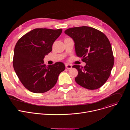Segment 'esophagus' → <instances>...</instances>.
<instances>
[{
    "mask_svg": "<svg viewBox=\"0 0 130 130\" xmlns=\"http://www.w3.org/2000/svg\"><path fill=\"white\" fill-rule=\"evenodd\" d=\"M65 67H66V68H67V69H71V68H72V66H71V65H70V64H66L65 65Z\"/></svg>",
    "mask_w": 130,
    "mask_h": 130,
    "instance_id": "1",
    "label": "esophagus"
}]
</instances>
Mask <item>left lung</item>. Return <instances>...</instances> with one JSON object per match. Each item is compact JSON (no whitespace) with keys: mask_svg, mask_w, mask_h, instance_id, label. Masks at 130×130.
I'll return each instance as SVG.
<instances>
[{"mask_svg":"<svg viewBox=\"0 0 130 130\" xmlns=\"http://www.w3.org/2000/svg\"><path fill=\"white\" fill-rule=\"evenodd\" d=\"M65 33L73 39L76 55L86 63L84 67L72 66L78 71L76 82L88 89L100 88L109 78L114 63L108 38L100 31L87 26L69 28Z\"/></svg>","mask_w":130,"mask_h":130,"instance_id":"obj_1","label":"left lung"}]
</instances>
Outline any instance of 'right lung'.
I'll return each mask as SVG.
<instances>
[{
    "mask_svg": "<svg viewBox=\"0 0 130 130\" xmlns=\"http://www.w3.org/2000/svg\"><path fill=\"white\" fill-rule=\"evenodd\" d=\"M62 29L37 28L25 34L15 46L13 65L23 85L34 93H43L57 83L65 68L62 62L46 66L43 59L52 51V45Z\"/></svg>",
    "mask_w": 130,
    "mask_h": 130,
    "instance_id": "right-lung-1",
    "label": "right lung"
}]
</instances>
